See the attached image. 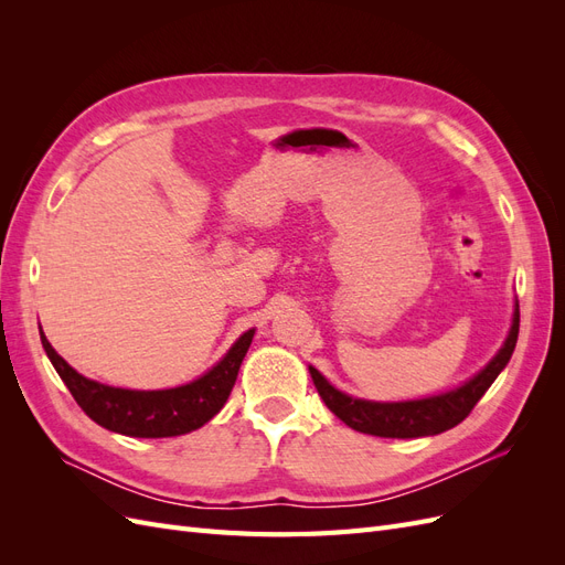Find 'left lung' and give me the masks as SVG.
I'll return each instance as SVG.
<instances>
[{
	"label": "left lung",
	"mask_w": 565,
	"mask_h": 565,
	"mask_svg": "<svg viewBox=\"0 0 565 565\" xmlns=\"http://www.w3.org/2000/svg\"><path fill=\"white\" fill-rule=\"evenodd\" d=\"M519 318L521 316L516 306L514 322H511V332L504 341V347L486 365V370L478 372L465 386L443 393V396L407 403H372L351 398L347 393L337 391L316 367H309V372L324 405H328L347 426H351V429L380 438L436 436L452 429L459 422H465L476 407V403L483 398V393L490 388V384L498 380V374L504 370L511 353L516 349Z\"/></svg>",
	"instance_id": "left-lung-1"
}]
</instances>
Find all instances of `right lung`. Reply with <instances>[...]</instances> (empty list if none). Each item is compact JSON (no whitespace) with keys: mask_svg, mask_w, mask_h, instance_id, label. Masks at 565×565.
<instances>
[{"mask_svg":"<svg viewBox=\"0 0 565 565\" xmlns=\"http://www.w3.org/2000/svg\"><path fill=\"white\" fill-rule=\"evenodd\" d=\"M40 337L51 365L56 367L58 377L65 382L67 391L73 393V398L87 417L115 434L134 438H167L200 429L224 407L237 380V370H241L243 358L252 344L254 330L237 339L231 351L204 377L164 391L115 388L82 377L49 344L44 332H40Z\"/></svg>","mask_w":565,"mask_h":565,"instance_id":"obj_1","label":"right lung"}]
</instances>
